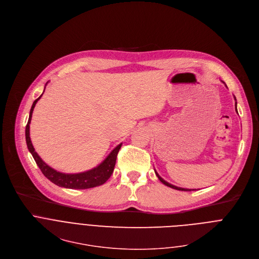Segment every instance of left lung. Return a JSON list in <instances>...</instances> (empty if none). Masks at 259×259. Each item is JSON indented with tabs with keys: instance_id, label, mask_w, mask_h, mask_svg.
<instances>
[{
	"instance_id": "8db88e82",
	"label": "left lung",
	"mask_w": 259,
	"mask_h": 259,
	"mask_svg": "<svg viewBox=\"0 0 259 259\" xmlns=\"http://www.w3.org/2000/svg\"><path fill=\"white\" fill-rule=\"evenodd\" d=\"M224 82V81H223ZM225 83V82H224ZM235 98V97H234ZM235 101H236V98H235ZM236 111H237V103H236ZM154 171H155V175L157 176V178H158V180L162 183V184H164L165 186H167V187H170V188H173V189H176V190H180V191H194V189H185V188H181V187H177V186H175V185H171V184H169V183H167L166 181H164L158 174H157V171L154 169Z\"/></svg>"
}]
</instances>
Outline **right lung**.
Segmentation results:
<instances>
[{"label":"right lung","instance_id":"add662e5","mask_svg":"<svg viewBox=\"0 0 259 259\" xmlns=\"http://www.w3.org/2000/svg\"><path fill=\"white\" fill-rule=\"evenodd\" d=\"M42 95H44V93H42ZM41 96L33 102L32 107L30 109L29 119H28V122H27V125L25 128V138H26V144H27L28 150L32 154L36 164L42 171V174L54 184H56L60 187L69 188V189H89V188H94V187L101 186V185L105 184L109 180L111 175L113 174L114 167L116 164L117 155L122 146V143H120L118 146H116L110 152V154L104 159L103 162H101L98 166H96L90 170H86V171H83V173H78V174H65V173H61V171L56 170L55 168L48 165L40 158V156L35 151L32 143H31L30 136H29L30 135L29 124L31 121L33 109H34L37 101L41 98Z\"/></svg>","mask_w":259,"mask_h":259}]
</instances>
